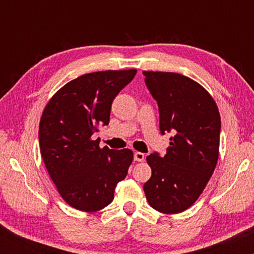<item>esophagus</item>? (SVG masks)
<instances>
[{
  "instance_id": "esophagus-1",
  "label": "esophagus",
  "mask_w": 254,
  "mask_h": 254,
  "mask_svg": "<svg viewBox=\"0 0 254 254\" xmlns=\"http://www.w3.org/2000/svg\"><path fill=\"white\" fill-rule=\"evenodd\" d=\"M144 159H145V155L143 153H141V151H136V153L133 154V160L137 162H142Z\"/></svg>"
}]
</instances>
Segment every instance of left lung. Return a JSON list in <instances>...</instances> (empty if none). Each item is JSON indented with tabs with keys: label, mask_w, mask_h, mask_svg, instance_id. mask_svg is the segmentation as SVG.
<instances>
[{
	"label": "left lung",
	"mask_w": 254,
	"mask_h": 254,
	"mask_svg": "<svg viewBox=\"0 0 254 254\" xmlns=\"http://www.w3.org/2000/svg\"><path fill=\"white\" fill-rule=\"evenodd\" d=\"M157 101L160 131L172 132L165 156H147L151 177L143 185L148 203L162 214L186 210L214 173L220 148L221 117L205 89L177 72L143 71Z\"/></svg>",
	"instance_id": "8db88e82"
}]
</instances>
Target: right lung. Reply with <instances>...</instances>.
<instances>
[{"label": "right lung", "mask_w": 254, "mask_h": 254, "mask_svg": "<svg viewBox=\"0 0 254 254\" xmlns=\"http://www.w3.org/2000/svg\"><path fill=\"white\" fill-rule=\"evenodd\" d=\"M136 69L84 74L61 88L44 109L40 153L58 192L77 210L94 212L113 200L133 159L130 149L99 147V125H107L112 101Z\"/></svg>", "instance_id": "1"}]
</instances>
